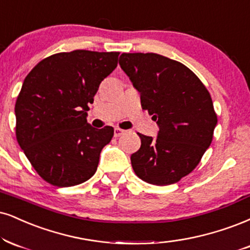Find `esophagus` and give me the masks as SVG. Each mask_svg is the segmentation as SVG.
<instances>
[{
    "instance_id": "34e87169",
    "label": "esophagus",
    "mask_w": 250,
    "mask_h": 250,
    "mask_svg": "<svg viewBox=\"0 0 250 250\" xmlns=\"http://www.w3.org/2000/svg\"><path fill=\"white\" fill-rule=\"evenodd\" d=\"M123 134H125V130H123V129H121V128L114 129V136H115V137H120Z\"/></svg>"
}]
</instances>
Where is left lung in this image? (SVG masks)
<instances>
[{
  "label": "left lung",
  "mask_w": 250,
  "mask_h": 250,
  "mask_svg": "<svg viewBox=\"0 0 250 250\" xmlns=\"http://www.w3.org/2000/svg\"><path fill=\"white\" fill-rule=\"evenodd\" d=\"M119 62L159 127L157 138L138 133L131 167L149 184H174L211 146L218 122L211 94L190 68L157 53H122Z\"/></svg>",
  "instance_id": "1"
}]
</instances>
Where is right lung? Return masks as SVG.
<instances>
[{"instance_id": "obj_1", "label": "right lung", "mask_w": 250, "mask_h": 250, "mask_svg": "<svg viewBox=\"0 0 250 250\" xmlns=\"http://www.w3.org/2000/svg\"><path fill=\"white\" fill-rule=\"evenodd\" d=\"M120 52L74 50L38 62L24 79L15 104L16 138L34 169L58 188L88 180L98 169L113 127L86 120L101 81L117 66Z\"/></svg>"}]
</instances>
